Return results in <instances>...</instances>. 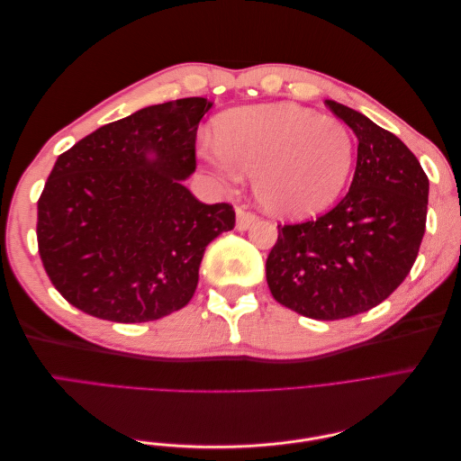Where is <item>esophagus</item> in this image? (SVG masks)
I'll return each instance as SVG.
<instances>
[{
    "label": "esophagus",
    "mask_w": 461,
    "mask_h": 461,
    "mask_svg": "<svg viewBox=\"0 0 461 461\" xmlns=\"http://www.w3.org/2000/svg\"><path fill=\"white\" fill-rule=\"evenodd\" d=\"M258 222V215L248 212L244 207H236V229L239 230H248L252 225Z\"/></svg>",
    "instance_id": "esophagus-1"
}]
</instances>
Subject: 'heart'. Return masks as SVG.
I'll list each match as a JSON object with an SVG mask.
<instances>
[{
  "label": "heart",
  "instance_id": "obj_1",
  "mask_svg": "<svg viewBox=\"0 0 461 461\" xmlns=\"http://www.w3.org/2000/svg\"><path fill=\"white\" fill-rule=\"evenodd\" d=\"M217 142L200 156L227 183L252 173L256 200L269 213L312 217L340 196L354 165V136L339 119L294 104L242 107L221 117Z\"/></svg>",
  "mask_w": 461,
  "mask_h": 461
}]
</instances>
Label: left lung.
Returning a JSON list of instances; mask_svg holds the SVG:
<instances>
[{
  "mask_svg": "<svg viewBox=\"0 0 461 461\" xmlns=\"http://www.w3.org/2000/svg\"><path fill=\"white\" fill-rule=\"evenodd\" d=\"M357 136L350 190L329 213L278 225L265 263L273 298L319 321L369 312L408 276L425 234L429 178L398 136L325 100Z\"/></svg>",
  "mask_w": 461,
  "mask_h": 461,
  "instance_id": "1",
  "label": "left lung"
}]
</instances>
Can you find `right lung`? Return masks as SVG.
I'll return each instance as SVG.
<instances>
[{"instance_id": "add662e5", "label": "right lung", "mask_w": 461, "mask_h": 461, "mask_svg": "<svg viewBox=\"0 0 461 461\" xmlns=\"http://www.w3.org/2000/svg\"><path fill=\"white\" fill-rule=\"evenodd\" d=\"M212 105L183 97L144 107L55 161L38 200V249L80 312L146 323L192 300L205 246L234 229L232 205L202 203L185 186Z\"/></svg>"}]
</instances>
